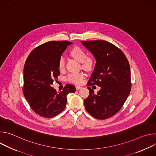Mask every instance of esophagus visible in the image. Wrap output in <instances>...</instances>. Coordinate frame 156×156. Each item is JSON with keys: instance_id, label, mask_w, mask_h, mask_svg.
I'll use <instances>...</instances> for the list:
<instances>
[{"instance_id": "obj_1", "label": "esophagus", "mask_w": 156, "mask_h": 156, "mask_svg": "<svg viewBox=\"0 0 156 156\" xmlns=\"http://www.w3.org/2000/svg\"><path fill=\"white\" fill-rule=\"evenodd\" d=\"M80 89H81V86H76V90H80Z\"/></svg>"}]
</instances>
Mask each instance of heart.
<instances>
[{"label":"heart","instance_id":"heart-1","mask_svg":"<svg viewBox=\"0 0 156 156\" xmlns=\"http://www.w3.org/2000/svg\"><path fill=\"white\" fill-rule=\"evenodd\" d=\"M71 55L77 61L82 63V67L90 70L91 69L94 64V58L91 57H86V53L84 50L79 47H75L70 52ZM65 68V60L63 57H60L58 61V69L63 70ZM84 78V74L82 73H72L67 77L69 81L75 83L80 84L83 82Z\"/></svg>","mask_w":156,"mask_h":156}]
</instances>
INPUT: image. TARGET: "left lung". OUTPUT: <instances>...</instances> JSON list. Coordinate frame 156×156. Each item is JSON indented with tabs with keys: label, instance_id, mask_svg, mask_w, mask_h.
<instances>
[{
	"label": "left lung",
	"instance_id": "left-lung-1",
	"mask_svg": "<svg viewBox=\"0 0 156 156\" xmlns=\"http://www.w3.org/2000/svg\"><path fill=\"white\" fill-rule=\"evenodd\" d=\"M81 42L96 61L87 85L101 87L98 94L87 87L90 95L84 101L85 108L96 119H108L119 112L130 93L129 62L120 49L107 41Z\"/></svg>",
	"mask_w": 156,
	"mask_h": 156
}]
</instances>
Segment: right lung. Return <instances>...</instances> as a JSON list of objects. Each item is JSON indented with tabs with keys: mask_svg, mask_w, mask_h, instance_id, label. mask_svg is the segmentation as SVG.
I'll return each mask as SVG.
<instances>
[{
	"mask_svg": "<svg viewBox=\"0 0 156 156\" xmlns=\"http://www.w3.org/2000/svg\"><path fill=\"white\" fill-rule=\"evenodd\" d=\"M73 42L49 41L35 48L27 58L23 69V94L34 112L45 118L54 117L65 109L66 96L75 93L67 84L61 92L51 86L60 75L58 61L62 53Z\"/></svg>",
	"mask_w": 156,
	"mask_h": 156,
	"instance_id": "right-lung-1",
	"label": "right lung"
}]
</instances>
